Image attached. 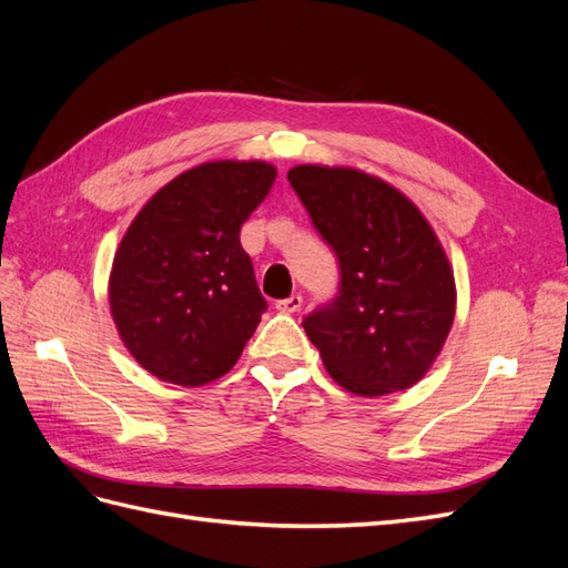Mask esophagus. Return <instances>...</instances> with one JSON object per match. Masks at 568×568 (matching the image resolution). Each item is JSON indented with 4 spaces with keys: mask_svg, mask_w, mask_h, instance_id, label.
<instances>
[{
    "mask_svg": "<svg viewBox=\"0 0 568 568\" xmlns=\"http://www.w3.org/2000/svg\"><path fill=\"white\" fill-rule=\"evenodd\" d=\"M274 307H277L280 313H286V315L298 313L301 307H303V296H301V294H294V296H288V298H282V301L274 303Z\"/></svg>",
    "mask_w": 568,
    "mask_h": 568,
    "instance_id": "34e87169",
    "label": "esophagus"
}]
</instances>
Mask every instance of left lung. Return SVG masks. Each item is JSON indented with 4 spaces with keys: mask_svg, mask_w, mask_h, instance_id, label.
<instances>
[{
    "mask_svg": "<svg viewBox=\"0 0 568 568\" xmlns=\"http://www.w3.org/2000/svg\"><path fill=\"white\" fill-rule=\"evenodd\" d=\"M286 178L338 257V294L303 317L326 372L369 398L417 384L455 320V277L432 225L353 168L296 165Z\"/></svg>",
    "mask_w": 568,
    "mask_h": 568,
    "instance_id": "obj_1",
    "label": "left lung"
}]
</instances>
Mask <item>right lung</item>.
<instances>
[{"instance_id":"right-lung-1","label":"right lung","mask_w":568,"mask_h":568,"mask_svg":"<svg viewBox=\"0 0 568 568\" xmlns=\"http://www.w3.org/2000/svg\"><path fill=\"white\" fill-rule=\"evenodd\" d=\"M277 170L213 161L151 196L113 257L109 301L118 334L146 372L180 386L227 374L267 301L239 242Z\"/></svg>"}]
</instances>
